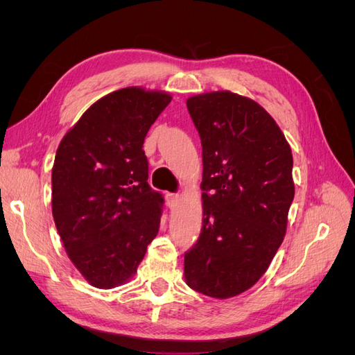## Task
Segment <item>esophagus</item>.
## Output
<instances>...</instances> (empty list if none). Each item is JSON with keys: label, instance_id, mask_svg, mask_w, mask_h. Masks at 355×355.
I'll list each match as a JSON object with an SVG mask.
<instances>
[{"label": "esophagus", "instance_id": "obj_1", "mask_svg": "<svg viewBox=\"0 0 355 355\" xmlns=\"http://www.w3.org/2000/svg\"><path fill=\"white\" fill-rule=\"evenodd\" d=\"M166 200H167V206H168V209H170V210H173V209H176V206L179 204L180 197H179L178 194H167Z\"/></svg>", "mask_w": 355, "mask_h": 355}]
</instances>
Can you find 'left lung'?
I'll list each match as a JSON object with an SVG mask.
<instances>
[{"instance_id":"1","label":"left lung","mask_w":355,"mask_h":355,"mask_svg":"<svg viewBox=\"0 0 355 355\" xmlns=\"http://www.w3.org/2000/svg\"><path fill=\"white\" fill-rule=\"evenodd\" d=\"M202 145V228L187 284L228 299L254 286L282 245L295 197L292 149L274 118L230 90L187 101Z\"/></svg>"}]
</instances>
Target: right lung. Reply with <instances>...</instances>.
Instances as JSON below:
<instances>
[{
  "mask_svg": "<svg viewBox=\"0 0 355 355\" xmlns=\"http://www.w3.org/2000/svg\"><path fill=\"white\" fill-rule=\"evenodd\" d=\"M171 94L144 87L96 101L59 144L51 211L68 257L98 288L127 283L158 234L163 197L148 185L144 141Z\"/></svg>",
  "mask_w": 355,
  "mask_h": 355,
  "instance_id": "obj_1",
  "label": "right lung"
}]
</instances>
